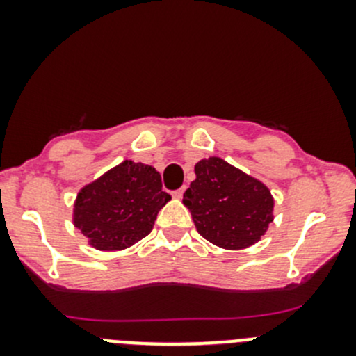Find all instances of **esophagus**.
Returning <instances> with one entry per match:
<instances>
[{
    "label": "esophagus",
    "instance_id": "obj_1",
    "mask_svg": "<svg viewBox=\"0 0 356 356\" xmlns=\"http://www.w3.org/2000/svg\"><path fill=\"white\" fill-rule=\"evenodd\" d=\"M184 191H186V186H182L181 189H177V191H174V193H172V195H174V198L181 200L182 195H184Z\"/></svg>",
    "mask_w": 356,
    "mask_h": 356
}]
</instances>
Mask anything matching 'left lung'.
Segmentation results:
<instances>
[{"mask_svg": "<svg viewBox=\"0 0 356 356\" xmlns=\"http://www.w3.org/2000/svg\"><path fill=\"white\" fill-rule=\"evenodd\" d=\"M195 174L182 203L200 234L225 250L260 241L274 220V198L267 186L218 156L200 160Z\"/></svg>", "mask_w": 356, "mask_h": 356, "instance_id": "obj_1", "label": "left lung"}]
</instances>
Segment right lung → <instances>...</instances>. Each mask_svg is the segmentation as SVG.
Instances as JSON below:
<instances>
[{
	"mask_svg": "<svg viewBox=\"0 0 356 356\" xmlns=\"http://www.w3.org/2000/svg\"><path fill=\"white\" fill-rule=\"evenodd\" d=\"M167 201L152 165L125 160L79 191L74 225L96 250H124L152 232Z\"/></svg>",
	"mask_w": 356,
	"mask_h": 356,
	"instance_id": "1",
	"label": "right lung"
}]
</instances>
